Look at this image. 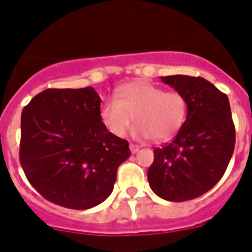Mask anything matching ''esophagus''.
<instances>
[{"instance_id":"34e87169","label":"esophagus","mask_w":252,"mask_h":252,"mask_svg":"<svg viewBox=\"0 0 252 252\" xmlns=\"http://www.w3.org/2000/svg\"><path fill=\"white\" fill-rule=\"evenodd\" d=\"M139 149H140V146L135 145V144H130V150L132 154H136L137 151H139Z\"/></svg>"}]
</instances>
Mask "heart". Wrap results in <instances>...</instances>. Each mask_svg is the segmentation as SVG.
Instances as JSON below:
<instances>
[{"instance_id": "heart-1", "label": "heart", "mask_w": 252, "mask_h": 252, "mask_svg": "<svg viewBox=\"0 0 252 252\" xmlns=\"http://www.w3.org/2000/svg\"><path fill=\"white\" fill-rule=\"evenodd\" d=\"M116 95L117 99H107L101 107L102 122L115 136L124 137L135 119L137 137L165 141L182 128L187 119L186 97L150 82H130Z\"/></svg>"}]
</instances>
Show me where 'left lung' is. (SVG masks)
Segmentation results:
<instances>
[{"instance_id": "1", "label": "left lung", "mask_w": 252, "mask_h": 252, "mask_svg": "<svg viewBox=\"0 0 252 252\" xmlns=\"http://www.w3.org/2000/svg\"><path fill=\"white\" fill-rule=\"evenodd\" d=\"M187 99V120L168 145L154 150L148 170L153 192L170 202L194 199L223 177L235 150L228 97L202 77H161Z\"/></svg>"}]
</instances>
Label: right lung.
<instances>
[{
	"instance_id": "obj_1",
	"label": "right lung",
	"mask_w": 252,
	"mask_h": 252,
	"mask_svg": "<svg viewBox=\"0 0 252 252\" xmlns=\"http://www.w3.org/2000/svg\"><path fill=\"white\" fill-rule=\"evenodd\" d=\"M130 154L102 122L92 87L45 90L22 110L20 162L31 186L58 206L88 209L106 201Z\"/></svg>"
}]
</instances>
